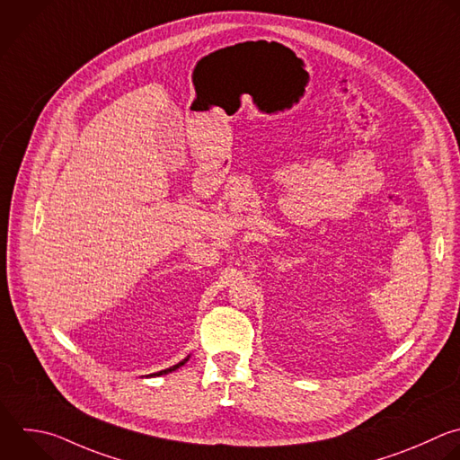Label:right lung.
<instances>
[{
	"label": "right lung",
	"instance_id": "1",
	"mask_svg": "<svg viewBox=\"0 0 460 460\" xmlns=\"http://www.w3.org/2000/svg\"><path fill=\"white\" fill-rule=\"evenodd\" d=\"M188 359H190V356L186 358V359H182L181 363H177V365H173V367H170V368H166V370H161V372H155V374H149V376H146V377H157V376H164V374H170V372H175L177 368H181L182 365H186L188 363Z\"/></svg>",
	"mask_w": 460,
	"mask_h": 460
}]
</instances>
